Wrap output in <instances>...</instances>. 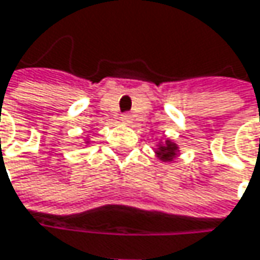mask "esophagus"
<instances>
[{"instance_id": "1", "label": "esophagus", "mask_w": 260, "mask_h": 260, "mask_svg": "<svg viewBox=\"0 0 260 260\" xmlns=\"http://www.w3.org/2000/svg\"><path fill=\"white\" fill-rule=\"evenodd\" d=\"M131 119H132V116H131L129 113H123V114L120 116V120H122L123 123H131Z\"/></svg>"}]
</instances>
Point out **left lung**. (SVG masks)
Segmentation results:
<instances>
[{
	"label": "left lung",
	"instance_id": "obj_1",
	"mask_svg": "<svg viewBox=\"0 0 260 260\" xmlns=\"http://www.w3.org/2000/svg\"><path fill=\"white\" fill-rule=\"evenodd\" d=\"M175 152H176V146L172 144L170 141H167L166 146H162V147L159 149V155H161V158H162L164 161H170V159L175 156Z\"/></svg>",
	"mask_w": 260,
	"mask_h": 260
}]
</instances>
